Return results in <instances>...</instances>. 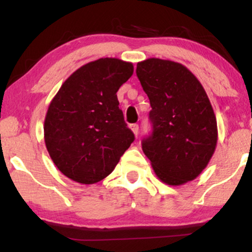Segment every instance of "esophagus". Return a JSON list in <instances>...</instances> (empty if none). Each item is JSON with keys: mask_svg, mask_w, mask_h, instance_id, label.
<instances>
[{"mask_svg": "<svg viewBox=\"0 0 252 252\" xmlns=\"http://www.w3.org/2000/svg\"><path fill=\"white\" fill-rule=\"evenodd\" d=\"M130 129H131L132 132H134V134L137 136L138 130H140V128H138V124H131V126H130Z\"/></svg>", "mask_w": 252, "mask_h": 252, "instance_id": "esophagus-1", "label": "esophagus"}]
</instances>
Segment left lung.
Masks as SVG:
<instances>
[{
	"label": "left lung",
	"instance_id": "8db88e82",
	"mask_svg": "<svg viewBox=\"0 0 252 252\" xmlns=\"http://www.w3.org/2000/svg\"><path fill=\"white\" fill-rule=\"evenodd\" d=\"M136 74L149 98L152 134L142 149L155 174L179 186L194 180L216 150L217 120L204 88L179 63L150 58L137 63Z\"/></svg>",
	"mask_w": 252,
	"mask_h": 252
}]
</instances>
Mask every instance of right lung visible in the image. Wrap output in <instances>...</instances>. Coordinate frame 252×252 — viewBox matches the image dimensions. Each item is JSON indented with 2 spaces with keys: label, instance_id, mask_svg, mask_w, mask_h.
Instances as JSON below:
<instances>
[{
  "label": "right lung",
  "instance_id": "add662e5",
  "mask_svg": "<svg viewBox=\"0 0 252 252\" xmlns=\"http://www.w3.org/2000/svg\"><path fill=\"white\" fill-rule=\"evenodd\" d=\"M132 72L131 63L100 58L73 72L52 99L43 124L46 148L71 180H103L134 142L116 94Z\"/></svg>",
  "mask_w": 252,
  "mask_h": 252
}]
</instances>
